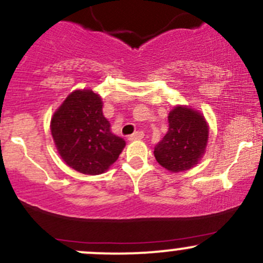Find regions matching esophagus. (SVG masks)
I'll list each match as a JSON object with an SVG mask.
<instances>
[{
  "label": "esophagus",
  "instance_id": "34e87169",
  "mask_svg": "<svg viewBox=\"0 0 263 263\" xmlns=\"http://www.w3.org/2000/svg\"><path fill=\"white\" fill-rule=\"evenodd\" d=\"M144 137V133L143 132H140V130H138V132H135L134 134H132V135H129V138L128 139L129 140H135V139H142V138Z\"/></svg>",
  "mask_w": 263,
  "mask_h": 263
}]
</instances>
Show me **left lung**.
<instances>
[{
	"label": "left lung",
	"mask_w": 263,
	"mask_h": 263,
	"mask_svg": "<svg viewBox=\"0 0 263 263\" xmlns=\"http://www.w3.org/2000/svg\"><path fill=\"white\" fill-rule=\"evenodd\" d=\"M209 128L203 116L178 106L168 114V130L155 147V157L173 173L193 167L206 149Z\"/></svg>",
	"instance_id": "left-lung-1"
}]
</instances>
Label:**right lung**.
I'll return each instance as SVG.
<instances>
[{"mask_svg": "<svg viewBox=\"0 0 263 263\" xmlns=\"http://www.w3.org/2000/svg\"><path fill=\"white\" fill-rule=\"evenodd\" d=\"M51 133L62 160L87 175L107 170L125 147V140L110 132L102 101L92 90H75L51 121Z\"/></svg>", "mask_w": 263, "mask_h": 263, "instance_id": "right-lung-1", "label": "right lung"}]
</instances>
